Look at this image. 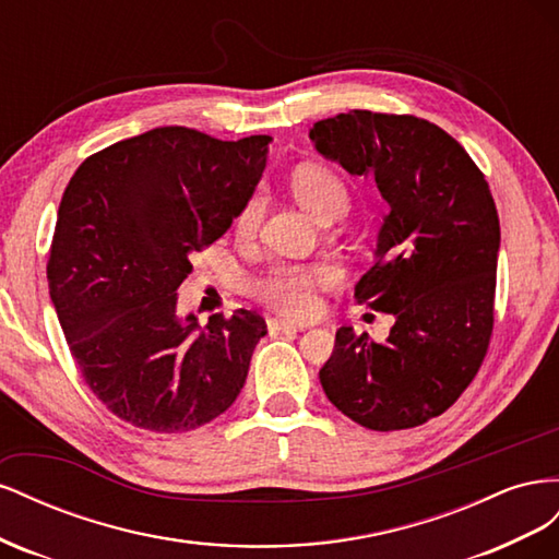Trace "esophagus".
Here are the masks:
<instances>
[{
  "mask_svg": "<svg viewBox=\"0 0 559 559\" xmlns=\"http://www.w3.org/2000/svg\"><path fill=\"white\" fill-rule=\"evenodd\" d=\"M270 331H302L306 326L302 324H294V321H284V319H270L267 321Z\"/></svg>",
  "mask_w": 559,
  "mask_h": 559,
  "instance_id": "obj_1",
  "label": "esophagus"
}]
</instances>
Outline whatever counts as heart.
<instances>
[{
  "label": "heart",
  "instance_id": "obj_1",
  "mask_svg": "<svg viewBox=\"0 0 559 559\" xmlns=\"http://www.w3.org/2000/svg\"><path fill=\"white\" fill-rule=\"evenodd\" d=\"M289 186L300 207L314 216L317 222L347 212L349 195L345 183L324 165L308 163L296 167ZM263 212V193H251L233 222L235 235L240 240L253 238L261 226ZM335 282L337 270L331 263H275L251 282V292L270 310L284 317L306 319L312 317L319 308L317 292L329 289Z\"/></svg>",
  "mask_w": 559,
  "mask_h": 559
}]
</instances>
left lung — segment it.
<instances>
[{
    "label": "left lung",
    "mask_w": 559,
    "mask_h": 559,
    "mask_svg": "<svg viewBox=\"0 0 559 559\" xmlns=\"http://www.w3.org/2000/svg\"><path fill=\"white\" fill-rule=\"evenodd\" d=\"M310 140L349 175L376 179L386 200L376 265L354 298L394 314L384 343L337 331L321 386L366 429L419 427L462 396L492 335V193L464 146L425 118L354 109L317 121Z\"/></svg>",
    "instance_id": "8db88e82"
}]
</instances>
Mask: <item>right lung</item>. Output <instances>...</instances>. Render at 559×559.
<instances>
[{"mask_svg": "<svg viewBox=\"0 0 559 559\" xmlns=\"http://www.w3.org/2000/svg\"><path fill=\"white\" fill-rule=\"evenodd\" d=\"M267 134L214 140L181 126L79 165L58 210L48 289L83 380L132 427L181 433L226 413L267 333L251 310L177 314L191 257L230 228L267 163Z\"/></svg>", "mask_w": 559, "mask_h": 559, "instance_id": "add662e5", "label": "right lung"}]
</instances>
